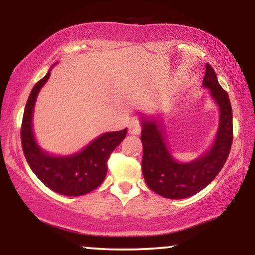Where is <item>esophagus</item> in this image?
<instances>
[{
  "label": "esophagus",
  "mask_w": 255,
  "mask_h": 255,
  "mask_svg": "<svg viewBox=\"0 0 255 255\" xmlns=\"http://www.w3.org/2000/svg\"><path fill=\"white\" fill-rule=\"evenodd\" d=\"M128 131L129 134H133V135H139L140 131H141V125H140L139 120L137 119H131L129 125H128Z\"/></svg>",
  "instance_id": "obj_1"
}]
</instances>
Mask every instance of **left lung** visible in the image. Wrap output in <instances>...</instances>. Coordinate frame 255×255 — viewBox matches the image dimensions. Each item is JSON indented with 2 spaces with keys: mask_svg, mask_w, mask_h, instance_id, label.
Here are the masks:
<instances>
[{
  "mask_svg": "<svg viewBox=\"0 0 255 255\" xmlns=\"http://www.w3.org/2000/svg\"><path fill=\"white\" fill-rule=\"evenodd\" d=\"M219 107V126L215 142L204 156L189 163L172 158L166 147L164 131L156 121L141 116L142 175L151 191L168 199L197 194L215 180L230 153L233 144V110L228 93L222 89L215 69L206 64L203 81Z\"/></svg>",
  "mask_w": 255,
  "mask_h": 255,
  "instance_id": "left-lung-1",
  "label": "left lung"
}]
</instances>
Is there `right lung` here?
<instances>
[{
  "mask_svg": "<svg viewBox=\"0 0 255 255\" xmlns=\"http://www.w3.org/2000/svg\"><path fill=\"white\" fill-rule=\"evenodd\" d=\"M50 71L32 89L26 103L21 124V146L32 171L51 191L68 197H79L95 191L103 182L111 152L121 144L127 128L102 134L79 153L67 157L50 156L37 145L32 130V116L36 98Z\"/></svg>",
  "mask_w": 255,
  "mask_h": 255,
  "instance_id": "add662e5",
  "label": "right lung"
}]
</instances>
